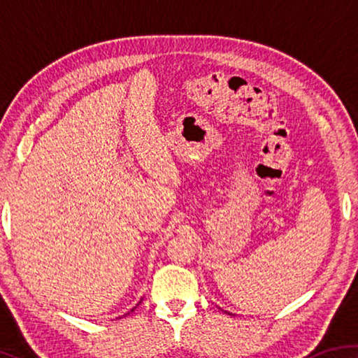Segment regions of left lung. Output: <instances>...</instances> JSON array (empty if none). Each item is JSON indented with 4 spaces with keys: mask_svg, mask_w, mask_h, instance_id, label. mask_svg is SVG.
I'll list each match as a JSON object with an SVG mask.
<instances>
[{
    "mask_svg": "<svg viewBox=\"0 0 358 358\" xmlns=\"http://www.w3.org/2000/svg\"><path fill=\"white\" fill-rule=\"evenodd\" d=\"M229 314H230V313H229Z\"/></svg>",
    "mask_w": 358,
    "mask_h": 358,
    "instance_id": "obj_1",
    "label": "left lung"
}]
</instances>
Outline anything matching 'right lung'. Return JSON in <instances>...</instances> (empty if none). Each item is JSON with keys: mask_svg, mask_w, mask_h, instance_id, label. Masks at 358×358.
Returning a JSON list of instances; mask_svg holds the SVG:
<instances>
[{"mask_svg": "<svg viewBox=\"0 0 358 358\" xmlns=\"http://www.w3.org/2000/svg\"><path fill=\"white\" fill-rule=\"evenodd\" d=\"M138 303H141V301H138ZM138 303H137V305H138ZM132 310H136V308H132ZM132 310H131V311H132ZM128 314H129V313H128Z\"/></svg>", "mask_w": 358, "mask_h": 358, "instance_id": "add662e5", "label": "right lung"}]
</instances>
